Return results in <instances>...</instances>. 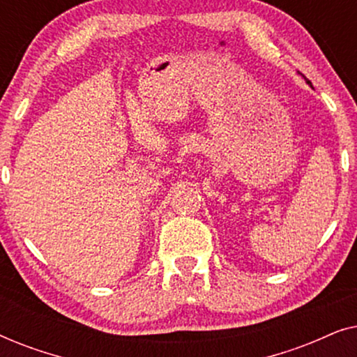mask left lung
<instances>
[{
  "label": "left lung",
  "instance_id": "obj_1",
  "mask_svg": "<svg viewBox=\"0 0 357 357\" xmlns=\"http://www.w3.org/2000/svg\"><path fill=\"white\" fill-rule=\"evenodd\" d=\"M307 84H310V81H307Z\"/></svg>",
  "mask_w": 357,
  "mask_h": 357
}]
</instances>
